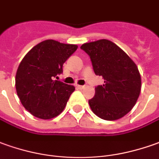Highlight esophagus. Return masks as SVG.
Wrapping results in <instances>:
<instances>
[{
    "mask_svg": "<svg viewBox=\"0 0 159 159\" xmlns=\"http://www.w3.org/2000/svg\"><path fill=\"white\" fill-rule=\"evenodd\" d=\"M77 88L78 89H83L84 87H85V86H80V85H77Z\"/></svg>",
    "mask_w": 159,
    "mask_h": 159,
    "instance_id": "34e87169",
    "label": "esophagus"
}]
</instances>
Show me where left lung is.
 <instances>
[{
  "label": "left lung",
  "instance_id": "1",
  "mask_svg": "<svg viewBox=\"0 0 159 159\" xmlns=\"http://www.w3.org/2000/svg\"><path fill=\"white\" fill-rule=\"evenodd\" d=\"M89 55L96 75L104 85L95 87L88 100L92 111L100 119L116 120L135 106L141 90V77L136 64L121 48L108 40L85 43L80 47Z\"/></svg>",
  "mask_w": 159,
  "mask_h": 159
}]
</instances>
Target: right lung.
<instances>
[{"label":"right lung","mask_w":159,"mask_h":159,"mask_svg":"<svg viewBox=\"0 0 159 159\" xmlns=\"http://www.w3.org/2000/svg\"><path fill=\"white\" fill-rule=\"evenodd\" d=\"M77 45L47 40L32 48L20 63L15 87L22 106L36 118L50 119L61 114L73 86L54 80Z\"/></svg>","instance_id":"obj_1"}]
</instances>
